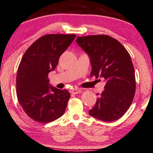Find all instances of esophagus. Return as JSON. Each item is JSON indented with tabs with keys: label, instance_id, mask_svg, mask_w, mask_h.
I'll return each mask as SVG.
<instances>
[{
	"label": "esophagus",
	"instance_id": "obj_1",
	"mask_svg": "<svg viewBox=\"0 0 153 153\" xmlns=\"http://www.w3.org/2000/svg\"><path fill=\"white\" fill-rule=\"evenodd\" d=\"M82 92V90H80V89H73L72 90H71V93L72 94H79V93H81Z\"/></svg>",
	"mask_w": 153,
	"mask_h": 153
}]
</instances>
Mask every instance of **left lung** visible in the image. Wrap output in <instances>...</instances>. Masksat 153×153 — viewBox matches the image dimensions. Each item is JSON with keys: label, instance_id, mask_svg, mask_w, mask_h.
<instances>
[{"label": "left lung", "instance_id": "1", "mask_svg": "<svg viewBox=\"0 0 153 153\" xmlns=\"http://www.w3.org/2000/svg\"><path fill=\"white\" fill-rule=\"evenodd\" d=\"M76 43L90 59V76L105 79V90L89 114L96 119L112 122L130 108L136 89L130 55L117 39L107 35L78 36Z\"/></svg>", "mask_w": 153, "mask_h": 153}]
</instances>
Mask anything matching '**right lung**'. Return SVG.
Listing matches in <instances>:
<instances>
[{"label": "right lung", "mask_w": 153, "mask_h": 153, "mask_svg": "<svg viewBox=\"0 0 153 153\" xmlns=\"http://www.w3.org/2000/svg\"><path fill=\"white\" fill-rule=\"evenodd\" d=\"M76 38L75 34H47L33 42L18 68L16 94L26 114L34 121L48 123L64 114L69 92L49 85L48 74Z\"/></svg>", "instance_id": "right-lung-1"}]
</instances>
